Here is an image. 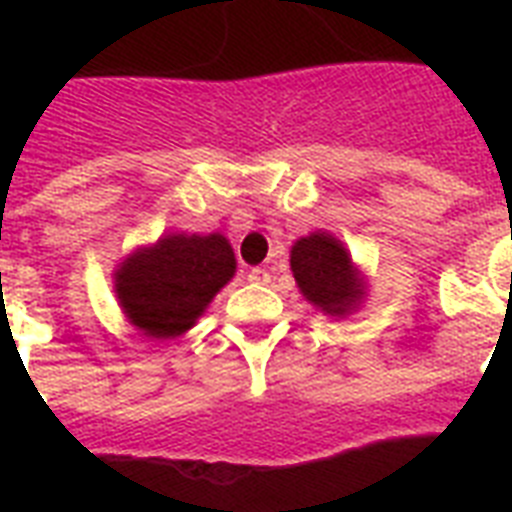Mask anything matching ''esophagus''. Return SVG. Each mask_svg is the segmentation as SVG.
Returning <instances> with one entry per match:
<instances>
[{"label":"esophagus","instance_id":"obj_1","mask_svg":"<svg viewBox=\"0 0 512 512\" xmlns=\"http://www.w3.org/2000/svg\"><path fill=\"white\" fill-rule=\"evenodd\" d=\"M247 279L252 281V284H268V281H271V273L265 271V268H252V271L247 273Z\"/></svg>","mask_w":512,"mask_h":512}]
</instances>
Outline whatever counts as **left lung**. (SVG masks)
<instances>
[{
	"label": "left lung",
	"mask_w": 512,
	"mask_h": 512,
	"mask_svg": "<svg viewBox=\"0 0 512 512\" xmlns=\"http://www.w3.org/2000/svg\"><path fill=\"white\" fill-rule=\"evenodd\" d=\"M289 268L300 295L332 319H345L361 308L369 292L364 271L353 263L348 247L329 231H313L292 244Z\"/></svg>",
	"instance_id": "obj_1"
}]
</instances>
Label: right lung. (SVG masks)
I'll return each mask as SVG.
<instances>
[{
    "label": "right lung",
    "instance_id": "obj_1",
    "mask_svg": "<svg viewBox=\"0 0 512 512\" xmlns=\"http://www.w3.org/2000/svg\"><path fill=\"white\" fill-rule=\"evenodd\" d=\"M233 276L236 255L223 233H164L116 265L114 292L138 332L175 340L196 327Z\"/></svg>",
    "mask_w": 512,
    "mask_h": 512
}]
</instances>
